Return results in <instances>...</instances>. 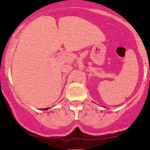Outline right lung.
<instances>
[{
  "label": "right lung",
  "instance_id": "add662e5",
  "mask_svg": "<svg viewBox=\"0 0 150 150\" xmlns=\"http://www.w3.org/2000/svg\"><path fill=\"white\" fill-rule=\"evenodd\" d=\"M46 109H48V108H43L42 110H44H44H46Z\"/></svg>",
  "mask_w": 150,
  "mask_h": 150
}]
</instances>
